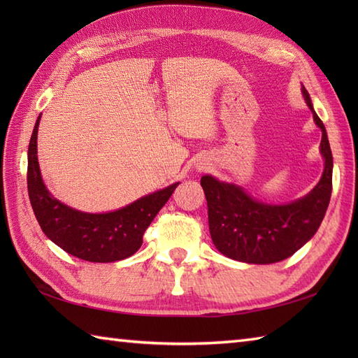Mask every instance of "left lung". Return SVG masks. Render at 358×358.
I'll use <instances>...</instances> for the list:
<instances>
[{
  "label": "left lung",
  "instance_id": "obj_1",
  "mask_svg": "<svg viewBox=\"0 0 358 358\" xmlns=\"http://www.w3.org/2000/svg\"><path fill=\"white\" fill-rule=\"evenodd\" d=\"M306 104L322 129L320 152L324 171L318 185L303 199L289 204H268L252 199L237 185L201 177L208 200L209 231L215 248L232 260L271 264L295 254L314 237L329 206L332 192V152L323 121L315 113L308 90Z\"/></svg>",
  "mask_w": 358,
  "mask_h": 358
}]
</instances>
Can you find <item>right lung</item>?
Listing matches in <instances>:
<instances>
[{"label": "right lung", "instance_id": "1", "mask_svg": "<svg viewBox=\"0 0 358 358\" xmlns=\"http://www.w3.org/2000/svg\"><path fill=\"white\" fill-rule=\"evenodd\" d=\"M38 117L27 152V191L43 232L57 246L81 260L112 263L134 255L152 220L180 183L141 196L126 208L106 214H87L66 206L44 186L36 157Z\"/></svg>", "mask_w": 358, "mask_h": 358}]
</instances>
